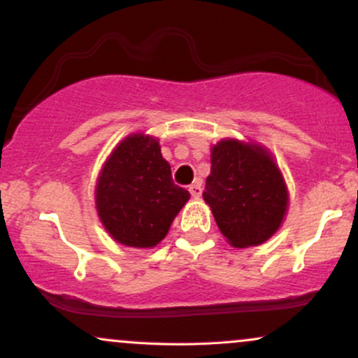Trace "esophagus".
I'll use <instances>...</instances> for the list:
<instances>
[{
    "mask_svg": "<svg viewBox=\"0 0 358 358\" xmlns=\"http://www.w3.org/2000/svg\"><path fill=\"white\" fill-rule=\"evenodd\" d=\"M188 190H190L192 196H200L202 195V185L193 183V185H190V188H188Z\"/></svg>",
    "mask_w": 358,
    "mask_h": 358,
    "instance_id": "34e87169",
    "label": "esophagus"
}]
</instances>
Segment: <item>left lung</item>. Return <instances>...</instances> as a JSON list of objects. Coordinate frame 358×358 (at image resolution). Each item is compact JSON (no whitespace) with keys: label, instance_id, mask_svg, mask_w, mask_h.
Returning a JSON list of instances; mask_svg holds the SVG:
<instances>
[{"label":"left lung","instance_id":"8db88e82","mask_svg":"<svg viewBox=\"0 0 358 358\" xmlns=\"http://www.w3.org/2000/svg\"><path fill=\"white\" fill-rule=\"evenodd\" d=\"M203 200L234 248L268 241L285 219L287 192L276 163L262 148L224 139L212 148Z\"/></svg>","mask_w":358,"mask_h":358}]
</instances>
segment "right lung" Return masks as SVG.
Listing matches in <instances>:
<instances>
[{
    "mask_svg": "<svg viewBox=\"0 0 358 358\" xmlns=\"http://www.w3.org/2000/svg\"><path fill=\"white\" fill-rule=\"evenodd\" d=\"M188 199V190L171 178L158 141L145 134H133L114 150L96 188L102 224L129 248H155Z\"/></svg>",
    "mask_w": 358,
    "mask_h": 358,
    "instance_id": "add662e5",
    "label": "right lung"
}]
</instances>
